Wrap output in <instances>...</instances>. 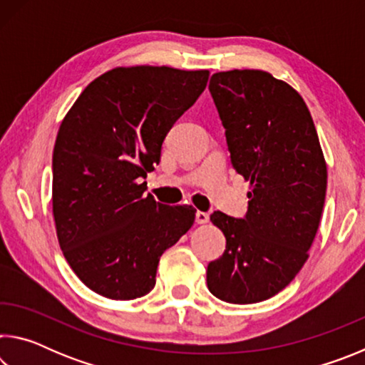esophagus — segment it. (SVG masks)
Here are the masks:
<instances>
[{
	"label": "esophagus",
	"instance_id": "obj_1",
	"mask_svg": "<svg viewBox=\"0 0 365 365\" xmlns=\"http://www.w3.org/2000/svg\"><path fill=\"white\" fill-rule=\"evenodd\" d=\"M196 222L200 225L207 224V222H209V214L207 212H202V211H197L196 212Z\"/></svg>",
	"mask_w": 365,
	"mask_h": 365
}]
</instances>
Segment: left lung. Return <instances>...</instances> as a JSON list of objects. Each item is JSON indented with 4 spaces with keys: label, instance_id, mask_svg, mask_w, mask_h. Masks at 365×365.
I'll return each mask as SVG.
<instances>
[{
    "label": "left lung",
    "instance_id": "obj_1",
    "mask_svg": "<svg viewBox=\"0 0 365 365\" xmlns=\"http://www.w3.org/2000/svg\"><path fill=\"white\" fill-rule=\"evenodd\" d=\"M232 164L250 182L248 214L214 212L225 235L207 265V288L232 304L280 293L307 261L322 217L327 163L304 100L292 85L257 69L217 72L209 82Z\"/></svg>",
    "mask_w": 365,
    "mask_h": 365
}]
</instances>
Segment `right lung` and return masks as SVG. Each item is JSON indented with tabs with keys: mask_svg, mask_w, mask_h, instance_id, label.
Segmentation results:
<instances>
[{
	"mask_svg": "<svg viewBox=\"0 0 365 365\" xmlns=\"http://www.w3.org/2000/svg\"><path fill=\"white\" fill-rule=\"evenodd\" d=\"M207 78L209 71L115 67L88 83L61 122L53 151L58 242L78 279L104 298L150 293L159 257L193 225V206L160 205L141 180Z\"/></svg>",
	"mask_w": 365,
	"mask_h": 365,
	"instance_id": "1",
	"label": "right lung"
}]
</instances>
